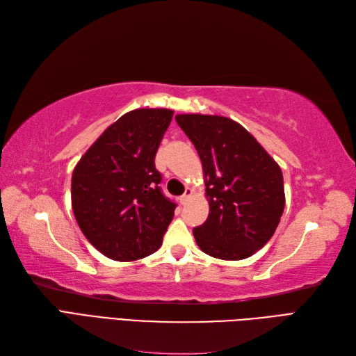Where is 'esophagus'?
<instances>
[{"mask_svg": "<svg viewBox=\"0 0 356 356\" xmlns=\"http://www.w3.org/2000/svg\"><path fill=\"white\" fill-rule=\"evenodd\" d=\"M191 195H193V190H191V188H186V193H184V195H182V196L179 197L181 204H186V203L188 202V199L191 197Z\"/></svg>", "mask_w": 356, "mask_h": 356, "instance_id": "obj_1", "label": "esophagus"}]
</instances>
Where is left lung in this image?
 Instances as JSON below:
<instances>
[{
	"label": "left lung",
	"instance_id": "1",
	"mask_svg": "<svg viewBox=\"0 0 356 356\" xmlns=\"http://www.w3.org/2000/svg\"><path fill=\"white\" fill-rule=\"evenodd\" d=\"M177 123L202 160L208 220L193 229L200 250L243 260L270 241L285 208L276 161L243 126L222 115L178 114Z\"/></svg>",
	"mask_w": 356,
	"mask_h": 356
}]
</instances>
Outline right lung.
Listing matches in <instances>:
<instances>
[{
	"label": "right lung",
	"instance_id": "right-lung-1",
	"mask_svg": "<svg viewBox=\"0 0 356 356\" xmlns=\"http://www.w3.org/2000/svg\"><path fill=\"white\" fill-rule=\"evenodd\" d=\"M174 111L139 108L106 127L74 168L72 211L83 234L115 261L156 252L177 204L165 197L154 159Z\"/></svg>",
	"mask_w": 356,
	"mask_h": 356
}]
</instances>
